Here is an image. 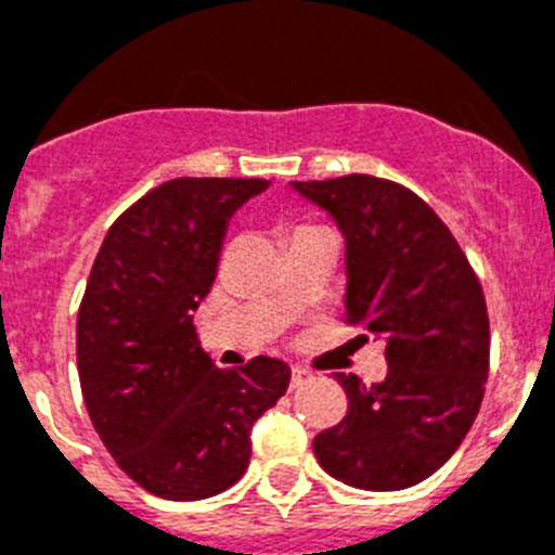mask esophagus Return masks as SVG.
Returning a JSON list of instances; mask_svg holds the SVG:
<instances>
[{
	"label": "esophagus",
	"instance_id": "esophagus-1",
	"mask_svg": "<svg viewBox=\"0 0 555 555\" xmlns=\"http://www.w3.org/2000/svg\"><path fill=\"white\" fill-rule=\"evenodd\" d=\"M311 380V372L302 370V366H294L292 370V389H300L302 384H308Z\"/></svg>",
	"mask_w": 555,
	"mask_h": 555
}]
</instances>
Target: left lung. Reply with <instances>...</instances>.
Here are the masks:
<instances>
[{
  "mask_svg": "<svg viewBox=\"0 0 555 555\" xmlns=\"http://www.w3.org/2000/svg\"><path fill=\"white\" fill-rule=\"evenodd\" d=\"M292 189L345 238V317L386 341L389 372L364 386L336 372L345 420L313 439L327 475L356 489H409L459 450L489 372L480 283L448 224L391 180L347 175Z\"/></svg>",
  "mask_w": 555,
  "mask_h": 555,
  "instance_id": "1",
  "label": "left lung"
}]
</instances>
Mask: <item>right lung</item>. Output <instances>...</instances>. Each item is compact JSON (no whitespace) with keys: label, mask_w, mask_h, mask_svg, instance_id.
Returning a JSON list of instances; mask_svg holds the SVG:
<instances>
[{"label":"right lung","mask_w":555,"mask_h":555,"mask_svg":"<svg viewBox=\"0 0 555 555\" xmlns=\"http://www.w3.org/2000/svg\"><path fill=\"white\" fill-rule=\"evenodd\" d=\"M267 189L258 178L169 180L113 222L91 267L77 313L82 400L107 453L158 498L233 487L255 420L286 395L281 358L219 370L194 327L230 219Z\"/></svg>","instance_id":"1"}]
</instances>
